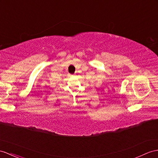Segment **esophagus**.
<instances>
[{
    "label": "esophagus",
    "mask_w": 158,
    "mask_h": 158,
    "mask_svg": "<svg viewBox=\"0 0 158 158\" xmlns=\"http://www.w3.org/2000/svg\"><path fill=\"white\" fill-rule=\"evenodd\" d=\"M69 75V76H72V75Z\"/></svg>",
    "instance_id": "34e87169"
}]
</instances>
